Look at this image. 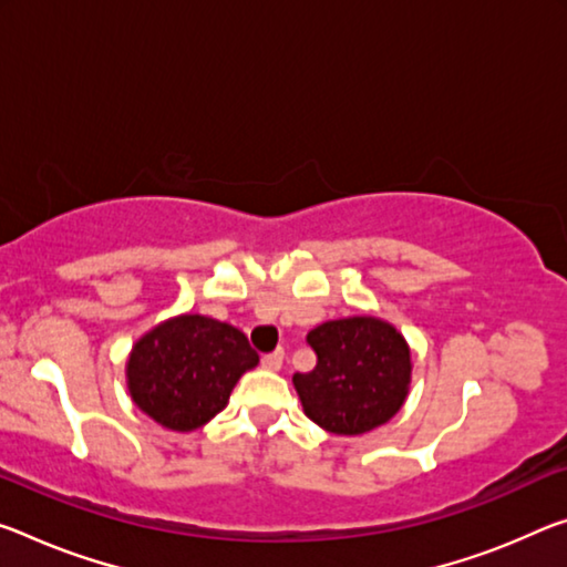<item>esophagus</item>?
<instances>
[{
  "label": "esophagus",
  "instance_id": "esophagus-1",
  "mask_svg": "<svg viewBox=\"0 0 567 567\" xmlns=\"http://www.w3.org/2000/svg\"><path fill=\"white\" fill-rule=\"evenodd\" d=\"M282 361H285V350L282 348H277V350H272V353L262 355V365L267 368V371H280Z\"/></svg>",
  "mask_w": 567,
  "mask_h": 567
}]
</instances>
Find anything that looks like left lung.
<instances>
[{
	"instance_id": "obj_1",
	"label": "left lung",
	"mask_w": 567,
	"mask_h": 567,
	"mask_svg": "<svg viewBox=\"0 0 567 567\" xmlns=\"http://www.w3.org/2000/svg\"><path fill=\"white\" fill-rule=\"evenodd\" d=\"M318 363L292 383L308 419L330 434L355 436L393 419L409 396L411 350L381 318L328 320L308 332Z\"/></svg>"
}]
</instances>
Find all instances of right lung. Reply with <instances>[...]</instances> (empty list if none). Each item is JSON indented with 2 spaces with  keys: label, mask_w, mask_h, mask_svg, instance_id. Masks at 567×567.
I'll use <instances>...</instances> for the list:
<instances>
[{
  "label": "right lung",
  "mask_w": 567,
  "mask_h": 567,
  "mask_svg": "<svg viewBox=\"0 0 567 567\" xmlns=\"http://www.w3.org/2000/svg\"><path fill=\"white\" fill-rule=\"evenodd\" d=\"M259 363L241 330L178 316L136 340L125 379L136 406L171 431H194L227 406L241 373Z\"/></svg>",
  "instance_id": "obj_1"
}]
</instances>
